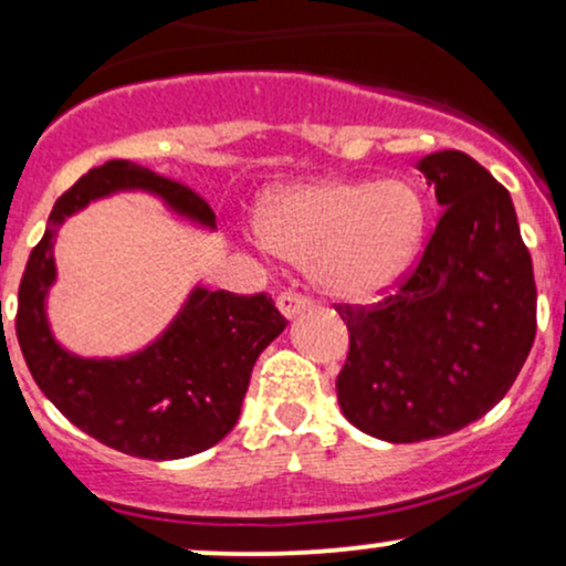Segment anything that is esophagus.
<instances>
[{"instance_id":"esophagus-1","label":"esophagus","mask_w":566,"mask_h":566,"mask_svg":"<svg viewBox=\"0 0 566 566\" xmlns=\"http://www.w3.org/2000/svg\"><path fill=\"white\" fill-rule=\"evenodd\" d=\"M308 305L311 303L305 301L303 295H297V292H282V295L276 297V308H279V314L284 316V319H295V316L303 314Z\"/></svg>"}]
</instances>
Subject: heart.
<instances>
[{"label": "heart", "instance_id": "1", "mask_svg": "<svg viewBox=\"0 0 566 566\" xmlns=\"http://www.w3.org/2000/svg\"><path fill=\"white\" fill-rule=\"evenodd\" d=\"M271 255L308 269L333 301L380 297L418 263L428 237V201L409 180H314L279 188L255 212Z\"/></svg>", "mask_w": 566, "mask_h": 566}]
</instances>
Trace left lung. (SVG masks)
<instances>
[{"mask_svg":"<svg viewBox=\"0 0 566 566\" xmlns=\"http://www.w3.org/2000/svg\"><path fill=\"white\" fill-rule=\"evenodd\" d=\"M441 218L418 269L375 308L337 305V405L369 437L412 444L490 412L527 361L537 290L511 193L463 151L418 161Z\"/></svg>","mask_w":566,"mask_h":566,"instance_id":"1","label":"left lung"}]
</instances>
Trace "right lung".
<instances>
[{"mask_svg":"<svg viewBox=\"0 0 566 566\" xmlns=\"http://www.w3.org/2000/svg\"><path fill=\"white\" fill-rule=\"evenodd\" d=\"M122 191L151 193L186 223L218 229L207 201L175 180L127 159L93 167L55 201L31 250L18 290V343L36 386L84 433L133 458H188L237 426L252 367L287 322L263 292L247 297L197 284L165 333L135 354L90 359L63 348L48 319L55 237L90 201Z\"/></svg>","mask_w":566,"mask_h":566,"instance_id":"right-lung-1","label":"right lung"}]
</instances>
